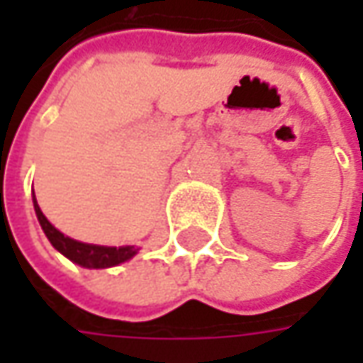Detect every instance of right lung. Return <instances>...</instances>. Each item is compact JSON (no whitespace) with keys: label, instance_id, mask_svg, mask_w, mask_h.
Masks as SVG:
<instances>
[{"label":"right lung","instance_id":"obj_1","mask_svg":"<svg viewBox=\"0 0 363 363\" xmlns=\"http://www.w3.org/2000/svg\"><path fill=\"white\" fill-rule=\"evenodd\" d=\"M34 210L35 216L40 220V226H42L44 234L48 236L52 246L58 252H62L66 258H70L72 262L80 264V267H86V269H106V267L121 264V262H125V260H129V258L137 255L135 246H121V248H115V246H96V244L78 242V240H72V238L64 236L62 232L56 230L46 220V216L42 214L40 206L35 202V196Z\"/></svg>","mask_w":363,"mask_h":363}]
</instances>
